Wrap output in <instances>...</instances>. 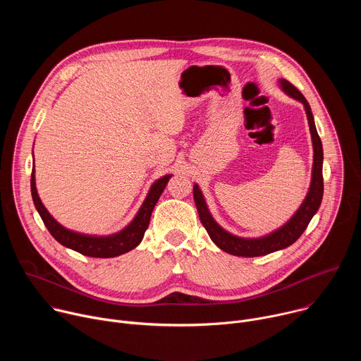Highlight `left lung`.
<instances>
[{
    "mask_svg": "<svg viewBox=\"0 0 361 361\" xmlns=\"http://www.w3.org/2000/svg\"><path fill=\"white\" fill-rule=\"evenodd\" d=\"M280 84L288 95H291L295 99L302 102L305 113H307L308 126H310L313 147H314L312 185H310V190H308V194H307L304 202L301 204V207L291 217V220L287 224H284L281 228H279L277 231H274L266 237H262V238H240V237L231 235L230 233L224 231L210 216V213L207 210V205H205V202H204V198H202V194H201L198 185H194L192 195H194V202H195L201 224L204 226L205 230H207L210 238L213 240V243L216 245H219L223 251L233 254V255L259 257V255H266V254H270V252H274L277 250L291 245L304 233L308 223H310L313 216L317 213L320 204H322V200H323V190H324L323 145H322L319 133L316 130L310 104H308L304 95L291 82H288L287 80H281Z\"/></svg>",
    "mask_w": 361,
    "mask_h": 361,
    "instance_id": "left-lung-1",
    "label": "left lung"
}]
</instances>
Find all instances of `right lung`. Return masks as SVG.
<instances>
[{"label": "right lung", "mask_w": 361, "mask_h": 361, "mask_svg": "<svg viewBox=\"0 0 361 361\" xmlns=\"http://www.w3.org/2000/svg\"><path fill=\"white\" fill-rule=\"evenodd\" d=\"M170 177L171 176H164L163 178L154 183L144 204L141 205L137 217L133 220V223L123 231H120L114 235H110V237L82 235L78 233H73V231L64 228L63 226H60L45 210V207L42 205V202L37 194L34 170L31 173V195H32V201L35 204V209L39 213L45 227L48 228L49 234L53 235L60 244H63L71 250H75L82 255L97 257V259H109V257L121 255L140 244V241L142 240L144 233L149 224L154 205L157 204Z\"/></svg>", "instance_id": "right-lung-1"}]
</instances>
